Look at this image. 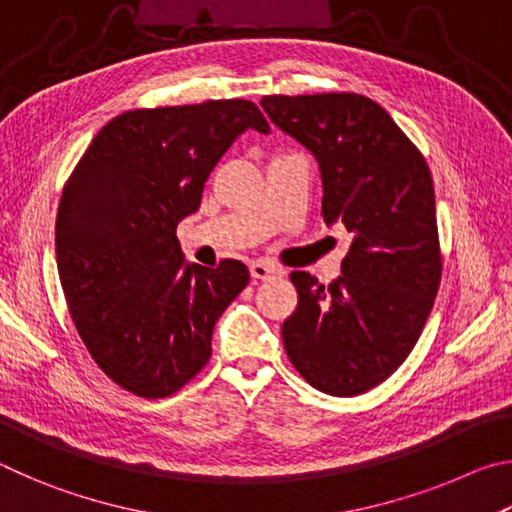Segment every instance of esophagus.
Listing matches in <instances>:
<instances>
[{"label": "esophagus", "instance_id": "esophagus-1", "mask_svg": "<svg viewBox=\"0 0 512 512\" xmlns=\"http://www.w3.org/2000/svg\"><path fill=\"white\" fill-rule=\"evenodd\" d=\"M275 275H280V271H277L273 264H268V262L250 264V277H253V280H271V277H275Z\"/></svg>", "mask_w": 512, "mask_h": 512}]
</instances>
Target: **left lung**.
I'll use <instances>...</instances> for the list:
<instances>
[{
	"label": "left lung",
	"instance_id": "8db88e82",
	"mask_svg": "<svg viewBox=\"0 0 512 512\" xmlns=\"http://www.w3.org/2000/svg\"><path fill=\"white\" fill-rule=\"evenodd\" d=\"M262 108L318 160L325 223L354 235L339 280L325 287L291 273L298 307L282 325L284 350L318 391L361 395L402 366L436 300L443 255L431 171L363 94H271Z\"/></svg>",
	"mask_w": 512,
	"mask_h": 512
}]
</instances>
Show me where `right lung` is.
<instances>
[{
  "label": "right lung",
  "instance_id": "right-lung-1",
  "mask_svg": "<svg viewBox=\"0 0 512 512\" xmlns=\"http://www.w3.org/2000/svg\"><path fill=\"white\" fill-rule=\"evenodd\" d=\"M271 133L253 101L137 108L110 119L67 178L56 264L74 327L124 391L160 400L212 357V332L248 268L185 264L176 228L237 137Z\"/></svg>",
  "mask_w": 512,
  "mask_h": 512
}]
</instances>
